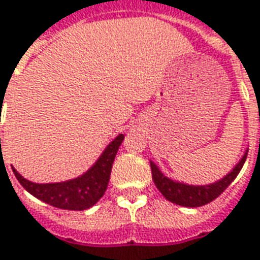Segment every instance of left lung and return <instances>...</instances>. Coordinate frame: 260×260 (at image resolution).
<instances>
[{
  "mask_svg": "<svg viewBox=\"0 0 260 260\" xmlns=\"http://www.w3.org/2000/svg\"><path fill=\"white\" fill-rule=\"evenodd\" d=\"M248 156V149L245 150L244 156L241 160L234 166L231 172L225 174L222 179L214 181L211 184H201V186H194V184H187L181 181H176L169 179L168 176L161 173V170L156 166L153 161L150 160V169H152V179L155 181L157 190L163 194V197L169 200L170 203L177 204L181 207H201L211 203L219 194L224 191L226 187L235 180L238 173L244 166L245 160Z\"/></svg>",
  "mask_w": 260,
  "mask_h": 260,
  "instance_id": "left-lung-1",
  "label": "left lung"
}]
</instances>
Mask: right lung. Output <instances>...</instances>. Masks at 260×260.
<instances>
[{"label":"right lung","instance_id":"right-lung-1","mask_svg":"<svg viewBox=\"0 0 260 260\" xmlns=\"http://www.w3.org/2000/svg\"><path fill=\"white\" fill-rule=\"evenodd\" d=\"M124 138V134H119L112 142L108 143L97 161L86 173L72 180L43 184L26 180L16 172V169L12 168V172L21 186L43 203L61 210L83 211L94 206L104 196L110 181L112 163Z\"/></svg>","mask_w":260,"mask_h":260}]
</instances>
